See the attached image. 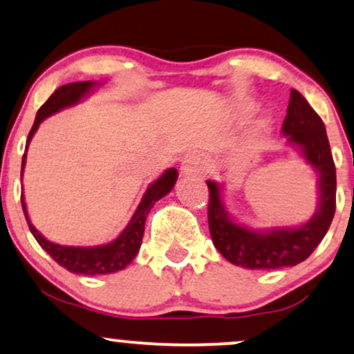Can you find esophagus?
Instances as JSON below:
<instances>
[{"label": "esophagus", "mask_w": 354, "mask_h": 354, "mask_svg": "<svg viewBox=\"0 0 354 354\" xmlns=\"http://www.w3.org/2000/svg\"><path fill=\"white\" fill-rule=\"evenodd\" d=\"M200 173V166L194 163V160H186L185 165H183V174H188V176H193V174Z\"/></svg>", "instance_id": "obj_1"}]
</instances>
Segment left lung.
Instances as JSON below:
<instances>
[{
	"label": "left lung",
	"mask_w": 354,
	"mask_h": 354,
	"mask_svg": "<svg viewBox=\"0 0 354 354\" xmlns=\"http://www.w3.org/2000/svg\"><path fill=\"white\" fill-rule=\"evenodd\" d=\"M281 131L288 136V143L296 146L318 173V209L310 221L298 228L251 230L233 221L226 213L221 186L206 181L211 239L230 263L248 270H279L304 261L324 238L335 216L336 168L326 128L318 113L296 89H291Z\"/></svg>",
	"instance_id": "8db88e82"
}]
</instances>
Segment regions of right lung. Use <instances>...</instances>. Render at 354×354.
Listing matches in <instances>:
<instances>
[{
  "label": "right lung",
  "instance_id": "add662e5",
  "mask_svg": "<svg viewBox=\"0 0 354 354\" xmlns=\"http://www.w3.org/2000/svg\"><path fill=\"white\" fill-rule=\"evenodd\" d=\"M98 86L96 81H76V83L64 84L56 89L55 93L48 98L46 103L43 104L41 108L38 109L35 118L33 128H31L30 135H28L26 141V151L28 145H30L31 138L38 129L39 123L43 120H46L48 116L55 115V113L61 111L63 108L73 106V104L80 103L81 100L86 98V96L91 93V89ZM26 151L23 154L21 161V176L24 165H26ZM178 171L174 168L166 169V171L158 178L156 181H153L151 185L146 189L143 200H141L140 206L133 214L131 221L128 223V226L123 230V233L118 236L115 241L108 243V245L101 246H63L56 245V243L48 241L46 238L39 233L38 230L31 225L30 218H28V209L26 203H24V196L21 194V205L24 216H26L28 226H30V231L33 233L36 241L39 243V246L46 251L48 254L58 263L59 266L66 268L68 271L76 274H88V276H96V274H109L116 273V271L124 270L129 263L135 259L138 251H140L141 241H143L145 234V223L146 216H148L149 209L153 208L154 203L161 198L166 196L169 191L173 189L174 183H176Z\"/></svg>",
  "mask_w": 354,
  "mask_h": 354
}]
</instances>
